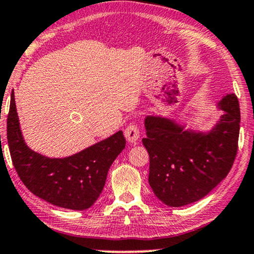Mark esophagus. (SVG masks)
I'll return each instance as SVG.
<instances>
[{
  "instance_id": "esophagus-1",
  "label": "esophagus",
  "mask_w": 254,
  "mask_h": 254,
  "mask_svg": "<svg viewBox=\"0 0 254 254\" xmlns=\"http://www.w3.org/2000/svg\"><path fill=\"white\" fill-rule=\"evenodd\" d=\"M124 136L127 138V140L131 144H134L139 138V129H138L137 124L130 123L127 127V129L124 131Z\"/></svg>"
}]
</instances>
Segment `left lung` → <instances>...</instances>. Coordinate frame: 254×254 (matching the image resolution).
<instances>
[{
  "label": "left lung",
  "mask_w": 254,
  "mask_h": 254,
  "mask_svg": "<svg viewBox=\"0 0 254 254\" xmlns=\"http://www.w3.org/2000/svg\"><path fill=\"white\" fill-rule=\"evenodd\" d=\"M223 111L210 131L186 129L170 118L146 116L143 144L150 155V184L168 207L190 204L208 195L231 170L238 148L241 109L235 94L217 103Z\"/></svg>",
  "instance_id": "8db88e82"
}]
</instances>
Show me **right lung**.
<instances>
[{
    "mask_svg": "<svg viewBox=\"0 0 254 254\" xmlns=\"http://www.w3.org/2000/svg\"><path fill=\"white\" fill-rule=\"evenodd\" d=\"M6 138L15 170L32 194L57 207L86 210L103 190L108 171L124 150L122 131L66 158H49L25 144L19 127L15 95H11Z\"/></svg>",
    "mask_w": 254,
    "mask_h": 254,
    "instance_id": "right-lung-1",
    "label": "right lung"
}]
</instances>
